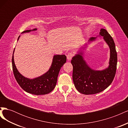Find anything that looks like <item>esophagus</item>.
I'll return each mask as SVG.
<instances>
[{"instance_id":"obj_1","label":"esophagus","mask_w":128,"mask_h":128,"mask_svg":"<svg viewBox=\"0 0 128 128\" xmlns=\"http://www.w3.org/2000/svg\"><path fill=\"white\" fill-rule=\"evenodd\" d=\"M73 54H72V52H69V53H68V54L67 55V59L68 60H70L72 59V58L73 57Z\"/></svg>"}]
</instances>
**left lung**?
<instances>
[{
    "mask_svg": "<svg viewBox=\"0 0 128 128\" xmlns=\"http://www.w3.org/2000/svg\"><path fill=\"white\" fill-rule=\"evenodd\" d=\"M100 32L110 48L109 67L102 71L92 70L80 54H76L71 61L74 84L78 91L84 94H94L104 91L113 82L116 74L118 57L114 40L106 29H101ZM95 38L91 37L90 40Z\"/></svg>",
    "mask_w": 128,
    "mask_h": 128,
    "instance_id": "obj_1",
    "label": "left lung"
}]
</instances>
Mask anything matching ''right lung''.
Returning a JSON list of instances; mask_svg holds the SVG:
<instances>
[{"label": "right lung", "mask_w": 128, "mask_h": 128, "mask_svg": "<svg viewBox=\"0 0 128 128\" xmlns=\"http://www.w3.org/2000/svg\"><path fill=\"white\" fill-rule=\"evenodd\" d=\"M27 30L24 31L22 33L28 32L31 31L36 30ZM20 36H18V40ZM14 50L13 54L14 52ZM13 54L12 67L13 74L15 79L22 89L26 92L35 95H42L49 94L54 88L58 75L61 67L66 62L67 58L65 55H56L53 57L52 64L49 70L45 74L37 77V78L30 80L23 76L17 70L14 61V56Z\"/></svg>", "instance_id": "add662e5"}]
</instances>
